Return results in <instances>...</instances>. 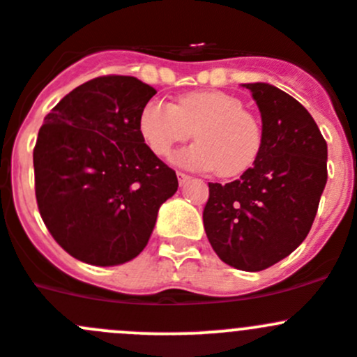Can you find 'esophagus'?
Returning a JSON list of instances; mask_svg holds the SVG:
<instances>
[{"label":"esophagus","instance_id":"1","mask_svg":"<svg viewBox=\"0 0 357 357\" xmlns=\"http://www.w3.org/2000/svg\"><path fill=\"white\" fill-rule=\"evenodd\" d=\"M176 176H178V184L181 185L188 184V182L191 181V175H188V173H184V172H176Z\"/></svg>","mask_w":357,"mask_h":357}]
</instances>
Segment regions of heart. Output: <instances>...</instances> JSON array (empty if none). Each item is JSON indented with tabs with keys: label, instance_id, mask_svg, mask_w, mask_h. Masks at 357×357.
Wrapping results in <instances>:
<instances>
[{
	"label": "heart",
	"instance_id": "obj_1",
	"mask_svg": "<svg viewBox=\"0 0 357 357\" xmlns=\"http://www.w3.org/2000/svg\"><path fill=\"white\" fill-rule=\"evenodd\" d=\"M143 142L159 157H172L176 145L192 136L198 142L176 155L195 169H219L238 175L257 161L261 149V126L235 96L221 90L189 91L175 104L150 99L139 111Z\"/></svg>",
	"mask_w": 357,
	"mask_h": 357
}]
</instances>
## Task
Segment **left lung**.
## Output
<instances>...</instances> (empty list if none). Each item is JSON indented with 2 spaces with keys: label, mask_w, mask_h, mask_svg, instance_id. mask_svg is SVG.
<instances>
[{
  "label": "left lung",
  "mask_w": 357,
  "mask_h": 357,
  "mask_svg": "<svg viewBox=\"0 0 357 357\" xmlns=\"http://www.w3.org/2000/svg\"><path fill=\"white\" fill-rule=\"evenodd\" d=\"M261 114L257 161L228 184L208 182L204 227L218 257L264 271L308 235L328 182V145L303 104L267 83L244 84Z\"/></svg>",
  "instance_id": "left-lung-1"
}]
</instances>
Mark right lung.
<instances>
[{"instance_id":"right-lung-1","label":"right lung","mask_w":357,"mask_h":357,"mask_svg":"<svg viewBox=\"0 0 357 357\" xmlns=\"http://www.w3.org/2000/svg\"><path fill=\"white\" fill-rule=\"evenodd\" d=\"M153 96L136 77H96L67 93L38 130V212L77 260L106 267L138 257L159 207L178 188L138 129L139 111Z\"/></svg>"}]
</instances>
